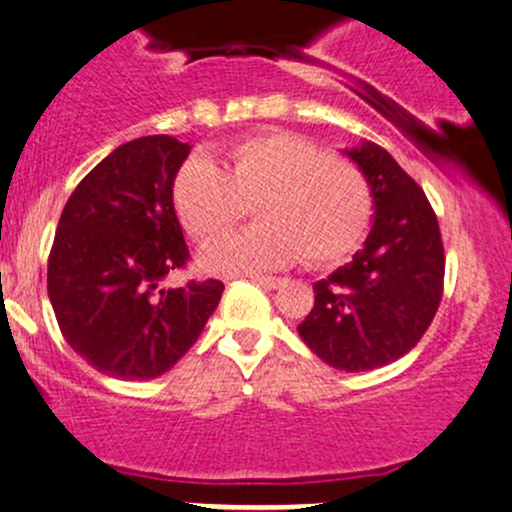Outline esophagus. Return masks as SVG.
<instances>
[{"label": "esophagus", "instance_id": "34e87169", "mask_svg": "<svg viewBox=\"0 0 512 512\" xmlns=\"http://www.w3.org/2000/svg\"><path fill=\"white\" fill-rule=\"evenodd\" d=\"M250 282L260 284V287L277 289L279 284H282V279H279V277H270V274H250Z\"/></svg>", "mask_w": 512, "mask_h": 512}]
</instances>
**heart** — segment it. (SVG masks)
<instances>
[{"mask_svg":"<svg viewBox=\"0 0 512 512\" xmlns=\"http://www.w3.org/2000/svg\"><path fill=\"white\" fill-rule=\"evenodd\" d=\"M171 196L181 225L201 245L228 233L245 203H257V228L203 252V270L215 274L277 270L301 255L311 265H336L360 245L373 218V191L363 171L289 132L230 144L223 166L191 157L176 174Z\"/></svg>","mask_w":512,"mask_h":512,"instance_id":"b5f03b06","label":"heart"}]
</instances>
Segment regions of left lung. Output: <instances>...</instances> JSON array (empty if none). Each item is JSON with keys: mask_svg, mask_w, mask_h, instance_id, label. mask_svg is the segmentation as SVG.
I'll return each mask as SVG.
<instances>
[{"mask_svg": "<svg viewBox=\"0 0 512 512\" xmlns=\"http://www.w3.org/2000/svg\"><path fill=\"white\" fill-rule=\"evenodd\" d=\"M373 191V228L353 262L314 284L301 341L346 373L383 368L424 336L444 292L437 215L417 181L383 147L346 149Z\"/></svg>", "mask_w": 512, "mask_h": 512, "instance_id": "obj_1", "label": "left lung"}]
</instances>
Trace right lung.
<instances>
[{
    "label": "right lung",
    "instance_id": "add662e5",
    "mask_svg": "<svg viewBox=\"0 0 512 512\" xmlns=\"http://www.w3.org/2000/svg\"><path fill=\"white\" fill-rule=\"evenodd\" d=\"M186 142L152 134L122 144L75 186L48 255V299L63 338L100 373L152 380L201 336L223 282L164 289L188 262L174 211Z\"/></svg>",
    "mask_w": 512,
    "mask_h": 512
}]
</instances>
